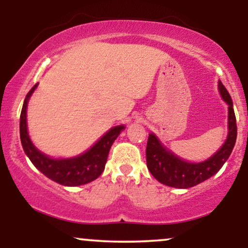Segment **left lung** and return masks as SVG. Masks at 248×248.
<instances>
[{
  "label": "left lung",
  "instance_id": "1",
  "mask_svg": "<svg viewBox=\"0 0 248 248\" xmlns=\"http://www.w3.org/2000/svg\"><path fill=\"white\" fill-rule=\"evenodd\" d=\"M218 88L224 101L229 105V134L220 149L206 161L191 163L182 160L164 148L154 134H149L146 149L147 167L150 173L162 184L178 189L197 186L217 173L231 155L237 140V121L231 95L221 81H219Z\"/></svg>",
  "mask_w": 248,
  "mask_h": 248
}]
</instances>
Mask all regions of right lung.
Segmentation results:
<instances>
[{
	"label": "right lung",
	"mask_w": 248,
	"mask_h": 248,
	"mask_svg": "<svg viewBox=\"0 0 248 248\" xmlns=\"http://www.w3.org/2000/svg\"><path fill=\"white\" fill-rule=\"evenodd\" d=\"M36 84L24 99L19 119V135L22 147L32 164L47 178L65 186H78L94 181L101 175L106 166L108 153L119 134L124 129V124L109 129L92 148L81 155L71 158H51L39 152L31 142L27 127V107Z\"/></svg>",
	"instance_id": "add662e5"
}]
</instances>
